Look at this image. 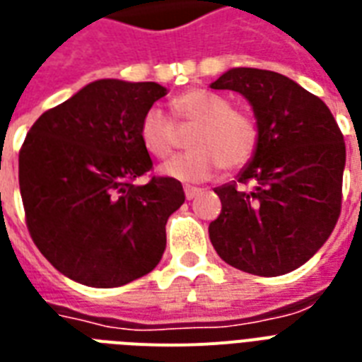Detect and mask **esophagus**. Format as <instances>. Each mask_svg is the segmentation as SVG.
I'll use <instances>...</instances> for the list:
<instances>
[{"label":"esophagus","instance_id":"obj_1","mask_svg":"<svg viewBox=\"0 0 362 362\" xmlns=\"http://www.w3.org/2000/svg\"><path fill=\"white\" fill-rule=\"evenodd\" d=\"M199 194H202V189H198V187H190V185L185 187V196H187V199H194Z\"/></svg>","mask_w":362,"mask_h":362}]
</instances>
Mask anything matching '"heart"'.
Returning a JSON list of instances; mask_svg holds the SVG:
<instances>
[{
    "label": "heart",
    "instance_id": "b5f03b06",
    "mask_svg": "<svg viewBox=\"0 0 362 362\" xmlns=\"http://www.w3.org/2000/svg\"><path fill=\"white\" fill-rule=\"evenodd\" d=\"M170 106L177 125L194 129L187 140L190 151L160 166V173L166 177L196 183L213 177L221 168L235 172L258 149L259 132L252 115L233 108L221 95L190 89L177 95ZM140 140L149 155L164 158L175 147L177 131L163 110L149 108L141 117Z\"/></svg>",
    "mask_w": 362,
    "mask_h": 362
}]
</instances>
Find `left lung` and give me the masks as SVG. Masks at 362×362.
Segmentation results:
<instances>
[{
	"instance_id": "obj_1",
	"label": "left lung",
	"mask_w": 362,
	"mask_h": 362,
	"mask_svg": "<svg viewBox=\"0 0 362 362\" xmlns=\"http://www.w3.org/2000/svg\"><path fill=\"white\" fill-rule=\"evenodd\" d=\"M211 89L250 103L259 141L237 182L216 187L222 211L209 224L216 254L231 267L279 276L300 267L327 241L342 205L344 136L331 110L284 74L230 69Z\"/></svg>"
}]
</instances>
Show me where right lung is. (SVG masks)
<instances>
[{
    "label": "right lung",
    "mask_w": 362,
    "mask_h": 362,
    "mask_svg": "<svg viewBox=\"0 0 362 362\" xmlns=\"http://www.w3.org/2000/svg\"><path fill=\"white\" fill-rule=\"evenodd\" d=\"M166 95L155 82L97 80L35 121L18 155L31 239L54 267L91 288L151 273L166 222L185 202L177 179H134L153 168L140 140L147 110Z\"/></svg>",
    "instance_id": "obj_1"
}]
</instances>
